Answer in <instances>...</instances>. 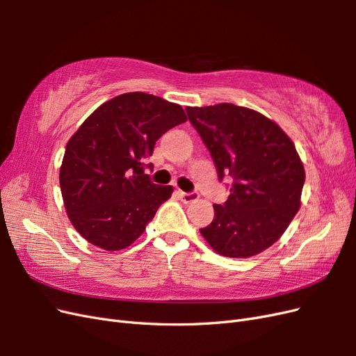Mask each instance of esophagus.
Returning <instances> with one entry per match:
<instances>
[{
  "label": "esophagus",
  "mask_w": 356,
  "mask_h": 356,
  "mask_svg": "<svg viewBox=\"0 0 356 356\" xmlns=\"http://www.w3.org/2000/svg\"><path fill=\"white\" fill-rule=\"evenodd\" d=\"M179 195V199L184 202V203H191L199 199V196L196 195V193H184V191H178Z\"/></svg>",
  "instance_id": "1"
}]
</instances>
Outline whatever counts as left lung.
Instances as JSON below:
<instances>
[{"label":"left lung","instance_id":"obj_1","mask_svg":"<svg viewBox=\"0 0 356 356\" xmlns=\"http://www.w3.org/2000/svg\"><path fill=\"white\" fill-rule=\"evenodd\" d=\"M217 166L233 177L229 199L213 204V220L200 234L212 250L250 258L267 250L288 229L301 207L305 166L281 126L234 104L187 106Z\"/></svg>","mask_w":356,"mask_h":356}]
</instances>
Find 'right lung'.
<instances>
[{"mask_svg":"<svg viewBox=\"0 0 356 356\" xmlns=\"http://www.w3.org/2000/svg\"><path fill=\"white\" fill-rule=\"evenodd\" d=\"M187 122L182 106L144 92L99 105L67 144L59 170L74 229L105 251H120L145 230L174 187L144 174L157 139Z\"/></svg>","mask_w":356,"mask_h":356,"instance_id":"obj_1","label":"right lung"}]
</instances>
